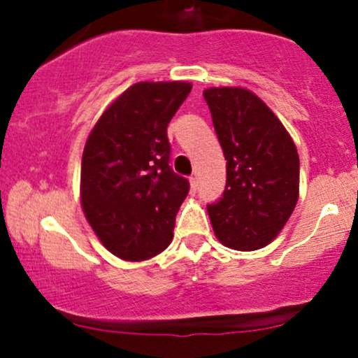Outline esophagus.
I'll use <instances>...</instances> for the list:
<instances>
[{
    "mask_svg": "<svg viewBox=\"0 0 358 358\" xmlns=\"http://www.w3.org/2000/svg\"><path fill=\"white\" fill-rule=\"evenodd\" d=\"M197 183H199V182H197L196 176H192V178H190V192H192V194H196Z\"/></svg>",
    "mask_w": 358,
    "mask_h": 358,
    "instance_id": "esophagus-1",
    "label": "esophagus"
}]
</instances>
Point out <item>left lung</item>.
Listing matches in <instances>:
<instances>
[{
  "label": "left lung",
  "instance_id": "obj_1",
  "mask_svg": "<svg viewBox=\"0 0 358 358\" xmlns=\"http://www.w3.org/2000/svg\"><path fill=\"white\" fill-rule=\"evenodd\" d=\"M216 136L227 159V187L208 206L215 236L236 251L272 243L299 197V157L294 142L270 107L241 86L204 90Z\"/></svg>",
  "mask_w": 358,
  "mask_h": 358
}]
</instances>
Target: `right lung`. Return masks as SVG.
Here are the masks:
<instances>
[{"label":"right lung","instance_id":"obj_1","mask_svg":"<svg viewBox=\"0 0 358 358\" xmlns=\"http://www.w3.org/2000/svg\"><path fill=\"white\" fill-rule=\"evenodd\" d=\"M192 90L142 81L103 110L86 138L81 206L100 243L124 262H145L173 241L189 182L169 168V121Z\"/></svg>","mask_w":358,"mask_h":358}]
</instances>
